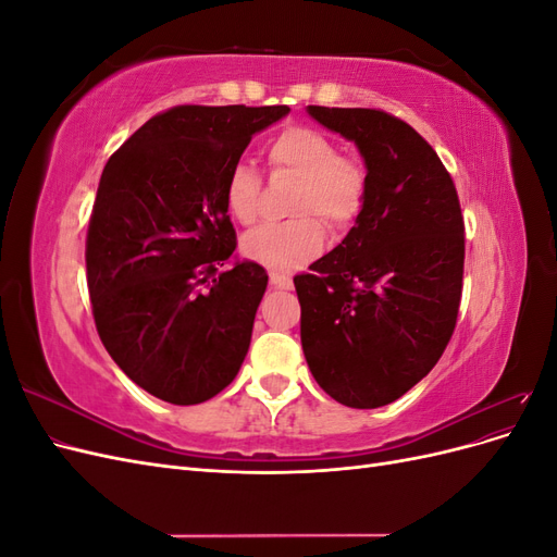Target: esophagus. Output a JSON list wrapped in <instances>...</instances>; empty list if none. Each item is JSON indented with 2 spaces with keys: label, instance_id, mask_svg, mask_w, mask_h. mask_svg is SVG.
I'll list each match as a JSON object with an SVG mask.
<instances>
[{
  "label": "esophagus",
  "instance_id": "esophagus-1",
  "mask_svg": "<svg viewBox=\"0 0 557 557\" xmlns=\"http://www.w3.org/2000/svg\"><path fill=\"white\" fill-rule=\"evenodd\" d=\"M269 283H272L274 288H281V290L293 288V278L288 274H281V272H269Z\"/></svg>",
  "mask_w": 557,
  "mask_h": 557
}]
</instances>
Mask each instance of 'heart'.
I'll return each mask as SVG.
<instances>
[{
    "mask_svg": "<svg viewBox=\"0 0 557 557\" xmlns=\"http://www.w3.org/2000/svg\"><path fill=\"white\" fill-rule=\"evenodd\" d=\"M267 160L274 172L290 174L297 185L290 195L288 221L262 223L242 239L244 256L272 269H293L323 248L325 230L344 234L358 221L369 193L360 160L342 156L336 144L309 125L283 127L269 139ZM262 181L252 166L237 162L225 178V207L234 221H256Z\"/></svg>",
    "mask_w": 557,
    "mask_h": 557,
    "instance_id": "heart-1",
    "label": "heart"
}]
</instances>
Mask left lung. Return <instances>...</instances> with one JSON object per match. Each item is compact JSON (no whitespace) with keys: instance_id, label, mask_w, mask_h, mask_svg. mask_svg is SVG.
I'll return each instance as SVG.
<instances>
[{"instance_id":"1","label":"left lung","mask_w":557,"mask_h":557,"mask_svg":"<svg viewBox=\"0 0 557 557\" xmlns=\"http://www.w3.org/2000/svg\"><path fill=\"white\" fill-rule=\"evenodd\" d=\"M356 141L369 193L346 239L295 276L301 348L323 391L352 409L385 407L430 374L458 323L465 221L434 148L381 109L309 107Z\"/></svg>"}]
</instances>
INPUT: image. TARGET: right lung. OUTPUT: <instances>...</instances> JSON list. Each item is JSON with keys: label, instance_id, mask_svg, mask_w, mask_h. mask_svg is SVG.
Masks as SVG:
<instances>
[{"label": "right lung", "instance_id": "obj_1", "mask_svg": "<svg viewBox=\"0 0 557 557\" xmlns=\"http://www.w3.org/2000/svg\"><path fill=\"white\" fill-rule=\"evenodd\" d=\"M288 111L172 107L99 178L86 237L95 327L113 362L158 399L207 401L246 358L267 274L234 256L223 188L252 134Z\"/></svg>", "mask_w": 557, "mask_h": 557}]
</instances>
